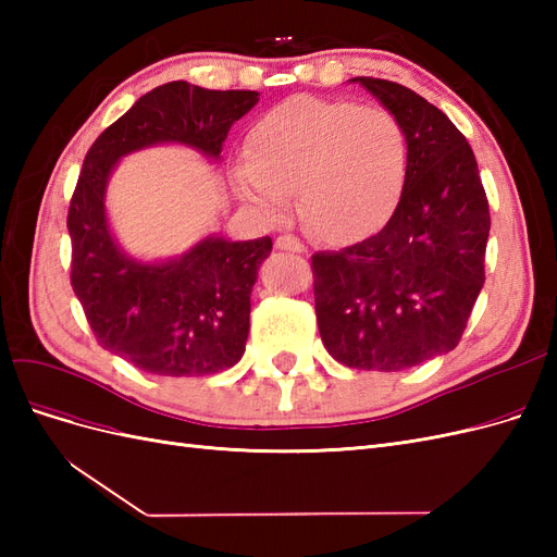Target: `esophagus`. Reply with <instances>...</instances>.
Masks as SVG:
<instances>
[{"mask_svg": "<svg viewBox=\"0 0 557 557\" xmlns=\"http://www.w3.org/2000/svg\"><path fill=\"white\" fill-rule=\"evenodd\" d=\"M276 250H288V252H305V244H301L293 234H281L276 239Z\"/></svg>", "mask_w": 557, "mask_h": 557, "instance_id": "esophagus-1", "label": "esophagus"}]
</instances>
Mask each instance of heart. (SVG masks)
<instances>
[{
  "label": "heart",
  "mask_w": 557,
  "mask_h": 557,
  "mask_svg": "<svg viewBox=\"0 0 557 557\" xmlns=\"http://www.w3.org/2000/svg\"><path fill=\"white\" fill-rule=\"evenodd\" d=\"M232 164V188L269 218L299 197L305 225L336 246L356 244L391 221L407 183L404 129L385 109L297 95L264 111Z\"/></svg>",
  "instance_id": "obj_1"
}]
</instances>
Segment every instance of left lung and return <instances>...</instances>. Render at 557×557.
I'll return each instance as SVG.
<instances>
[{
  "label": "left lung",
  "instance_id": "1",
  "mask_svg": "<svg viewBox=\"0 0 557 557\" xmlns=\"http://www.w3.org/2000/svg\"><path fill=\"white\" fill-rule=\"evenodd\" d=\"M350 83L397 117L409 170L379 234L311 258L315 318L336 362L401 372L458 346L485 281L491 213L471 146L444 111L393 81Z\"/></svg>",
  "mask_w": 557,
  "mask_h": 557
}]
</instances>
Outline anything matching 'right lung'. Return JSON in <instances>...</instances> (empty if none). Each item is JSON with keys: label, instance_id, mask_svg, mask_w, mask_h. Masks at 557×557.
I'll return each instance as SVG.
<instances>
[{"label": "right lung", "instance_id": "right-lung-1", "mask_svg": "<svg viewBox=\"0 0 557 557\" xmlns=\"http://www.w3.org/2000/svg\"><path fill=\"white\" fill-rule=\"evenodd\" d=\"M260 102L256 90L158 86L99 134L70 205L72 285L102 348L158 376H205L246 350L250 293L272 239L207 234L174 258H134L115 239L107 188L117 162L153 146H185L221 162L230 127Z\"/></svg>", "mask_w": 557, "mask_h": 557}]
</instances>
